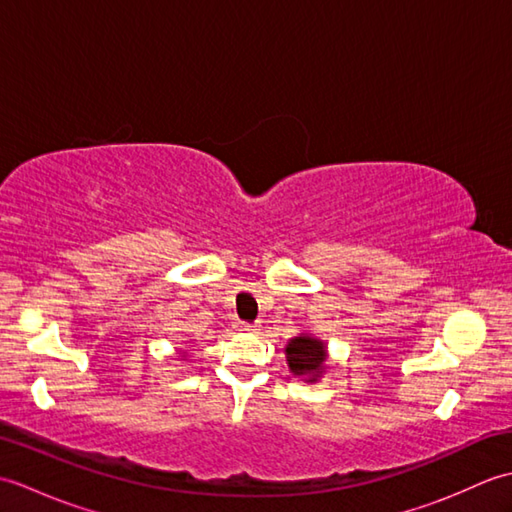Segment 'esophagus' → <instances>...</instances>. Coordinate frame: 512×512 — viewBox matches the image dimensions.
<instances>
[{
	"label": "esophagus",
	"mask_w": 512,
	"mask_h": 512,
	"mask_svg": "<svg viewBox=\"0 0 512 512\" xmlns=\"http://www.w3.org/2000/svg\"><path fill=\"white\" fill-rule=\"evenodd\" d=\"M235 328H237L239 332H253V330H257V325H253V323H246V321H237V323H235Z\"/></svg>",
	"instance_id": "34e87169"
}]
</instances>
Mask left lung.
Returning a JSON list of instances; mask_svg holds the SVG:
<instances>
[{
	"instance_id": "1",
	"label": "left lung",
	"mask_w": 512,
	"mask_h": 512,
	"mask_svg": "<svg viewBox=\"0 0 512 512\" xmlns=\"http://www.w3.org/2000/svg\"><path fill=\"white\" fill-rule=\"evenodd\" d=\"M286 361L292 374L306 378V383H317L325 372L328 352H325V343L321 339H314L310 334H301L288 341Z\"/></svg>"
}]
</instances>
